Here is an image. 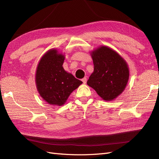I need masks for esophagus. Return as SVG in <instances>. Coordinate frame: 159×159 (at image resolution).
Here are the masks:
<instances>
[{"label": "esophagus", "mask_w": 159, "mask_h": 159, "mask_svg": "<svg viewBox=\"0 0 159 159\" xmlns=\"http://www.w3.org/2000/svg\"><path fill=\"white\" fill-rule=\"evenodd\" d=\"M81 81H83V83H84V84H85L86 82H87V78H84L82 80H81Z\"/></svg>", "instance_id": "obj_1"}]
</instances>
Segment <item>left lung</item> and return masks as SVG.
Listing matches in <instances>:
<instances>
[{
	"mask_svg": "<svg viewBox=\"0 0 159 159\" xmlns=\"http://www.w3.org/2000/svg\"><path fill=\"white\" fill-rule=\"evenodd\" d=\"M94 70L87 84L103 100L116 99L125 89L129 78L127 61L119 53L107 46H100L90 52Z\"/></svg>",
	"mask_w": 159,
	"mask_h": 159,
	"instance_id": "1",
	"label": "left lung"
}]
</instances>
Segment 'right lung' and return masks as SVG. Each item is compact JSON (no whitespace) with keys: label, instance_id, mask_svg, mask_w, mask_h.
Segmentation results:
<instances>
[{"label":"right lung","instance_id":"right-lung-1","mask_svg":"<svg viewBox=\"0 0 159 159\" xmlns=\"http://www.w3.org/2000/svg\"><path fill=\"white\" fill-rule=\"evenodd\" d=\"M65 55L56 48L48 50L38 62L35 75L40 97L52 105L61 106L83 82L63 68Z\"/></svg>","mask_w":159,"mask_h":159}]
</instances>
